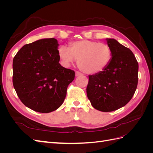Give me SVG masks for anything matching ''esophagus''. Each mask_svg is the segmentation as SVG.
<instances>
[{
	"label": "esophagus",
	"instance_id": "obj_1",
	"mask_svg": "<svg viewBox=\"0 0 153 153\" xmlns=\"http://www.w3.org/2000/svg\"><path fill=\"white\" fill-rule=\"evenodd\" d=\"M84 75V74L83 73H82L81 72H80V71H76V72H75V75L76 76H82V75Z\"/></svg>",
	"mask_w": 153,
	"mask_h": 153
}]
</instances>
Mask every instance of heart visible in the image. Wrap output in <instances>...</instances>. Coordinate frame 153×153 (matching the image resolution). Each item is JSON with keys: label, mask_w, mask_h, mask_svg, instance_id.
Returning a JSON list of instances; mask_svg holds the SVG:
<instances>
[{"label": "heart", "mask_w": 153, "mask_h": 153, "mask_svg": "<svg viewBox=\"0 0 153 153\" xmlns=\"http://www.w3.org/2000/svg\"><path fill=\"white\" fill-rule=\"evenodd\" d=\"M58 55L64 66H69L78 59V66L87 73H97L103 71L112 58V50L110 45L99 41L83 39L73 41L69 48L61 46Z\"/></svg>", "instance_id": "obj_1"}]
</instances>
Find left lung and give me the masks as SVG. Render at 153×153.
Wrapping results in <instances>:
<instances>
[{
	"instance_id": "1",
	"label": "left lung",
	"mask_w": 153,
	"mask_h": 153,
	"mask_svg": "<svg viewBox=\"0 0 153 153\" xmlns=\"http://www.w3.org/2000/svg\"><path fill=\"white\" fill-rule=\"evenodd\" d=\"M112 58L103 71L89 76L87 95L92 106L101 112H112L126 105L138 84V64L135 55L114 39H106Z\"/></svg>"
}]
</instances>
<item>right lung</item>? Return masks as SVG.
I'll return each instance as SVG.
<instances>
[{"label":"right lung","instance_id":"1","mask_svg":"<svg viewBox=\"0 0 153 153\" xmlns=\"http://www.w3.org/2000/svg\"><path fill=\"white\" fill-rule=\"evenodd\" d=\"M55 38L25 45L13 61V84L22 102L32 110L49 113L66 98L67 88L75 73L59 64Z\"/></svg>","mask_w":153,"mask_h":153}]
</instances>
